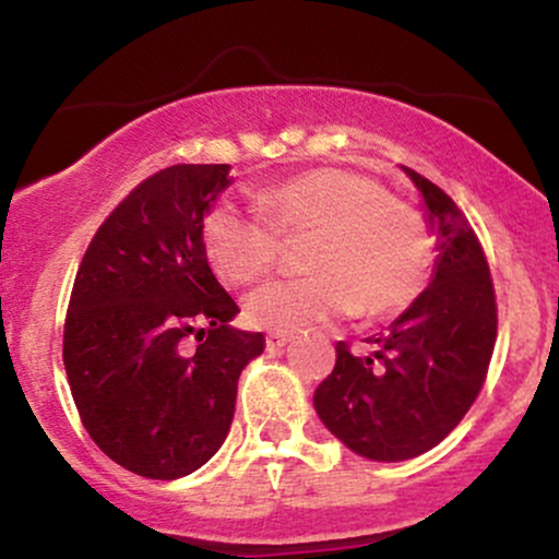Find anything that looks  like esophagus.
Here are the masks:
<instances>
[{
  "instance_id": "1",
  "label": "esophagus",
  "mask_w": 559,
  "mask_h": 559,
  "mask_svg": "<svg viewBox=\"0 0 559 559\" xmlns=\"http://www.w3.org/2000/svg\"><path fill=\"white\" fill-rule=\"evenodd\" d=\"M288 342H292V333H284V331H273V333H267V336H265V346L271 352L284 349Z\"/></svg>"
}]
</instances>
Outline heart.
Instances as JSON below:
<instances>
[{
	"label": "heart",
	"instance_id": "heart-1",
	"mask_svg": "<svg viewBox=\"0 0 559 559\" xmlns=\"http://www.w3.org/2000/svg\"><path fill=\"white\" fill-rule=\"evenodd\" d=\"M257 213L217 202L204 217V252L226 284L247 286L273 271L278 236H307L301 267L310 273L258 288L243 301L254 329L299 331L357 310L400 312L420 294L431 241L418 210L370 176L318 168L254 191Z\"/></svg>",
	"mask_w": 559,
	"mask_h": 559
}]
</instances>
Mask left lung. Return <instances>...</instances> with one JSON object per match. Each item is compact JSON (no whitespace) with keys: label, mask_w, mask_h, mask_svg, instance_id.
<instances>
[{"label":"left lung","mask_w":559,"mask_h":559,"mask_svg":"<svg viewBox=\"0 0 559 559\" xmlns=\"http://www.w3.org/2000/svg\"><path fill=\"white\" fill-rule=\"evenodd\" d=\"M420 191L436 236L428 288L381 336L370 355L336 344L333 373L316 389L323 426L376 463H400L439 444L484 386L497 342V299L478 236L452 197L402 168Z\"/></svg>","instance_id":"8db88e82"}]
</instances>
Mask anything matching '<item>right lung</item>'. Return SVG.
<instances>
[{
	"instance_id": "right-lung-1",
	"label": "right lung",
	"mask_w": 559,
	"mask_h": 559,
	"mask_svg": "<svg viewBox=\"0 0 559 559\" xmlns=\"http://www.w3.org/2000/svg\"><path fill=\"white\" fill-rule=\"evenodd\" d=\"M230 165H170L128 194L83 254L62 360L94 444L136 476L176 480L226 441L236 383L262 333L230 325L239 307L204 252V217ZM195 344H190V338Z\"/></svg>"
}]
</instances>
